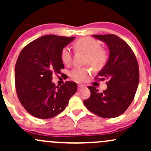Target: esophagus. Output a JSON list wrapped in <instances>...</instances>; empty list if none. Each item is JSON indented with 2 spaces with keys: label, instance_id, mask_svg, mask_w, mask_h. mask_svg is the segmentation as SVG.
Here are the masks:
<instances>
[{
  "label": "esophagus",
  "instance_id": "34e87169",
  "mask_svg": "<svg viewBox=\"0 0 151 151\" xmlns=\"http://www.w3.org/2000/svg\"><path fill=\"white\" fill-rule=\"evenodd\" d=\"M85 87V85H84V84H78V86H77V88H78V89H81V88H84Z\"/></svg>",
  "mask_w": 151,
  "mask_h": 151
}]
</instances>
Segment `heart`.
I'll return each instance as SVG.
<instances>
[{
    "label": "heart",
    "mask_w": 151,
    "mask_h": 151,
    "mask_svg": "<svg viewBox=\"0 0 151 151\" xmlns=\"http://www.w3.org/2000/svg\"><path fill=\"white\" fill-rule=\"evenodd\" d=\"M73 47L76 52L86 53L85 63L89 64L95 70H100L104 67L108 60V55L104 49L101 47V44L96 40L90 37H81L74 42ZM60 58L65 65L72 64V55L70 50L64 47L60 53ZM91 72L90 66L77 67L71 71L70 77L77 81H84Z\"/></svg>",
    "instance_id": "1"
}]
</instances>
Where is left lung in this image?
I'll list each match as a JSON object with an SVG mask.
<instances>
[{"label": "left lung", "mask_w": 151, "mask_h": 151, "mask_svg": "<svg viewBox=\"0 0 151 151\" xmlns=\"http://www.w3.org/2000/svg\"><path fill=\"white\" fill-rule=\"evenodd\" d=\"M107 44L110 55L106 65L95 77L107 80V89L99 92L89 86L91 95L84 104L90 111L102 118H115L129 108L134 99L139 82V67L129 45L115 35H94Z\"/></svg>", "instance_id": "1"}]
</instances>
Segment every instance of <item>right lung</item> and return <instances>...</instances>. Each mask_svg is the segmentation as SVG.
Here are the masks:
<instances>
[{
	"label": "right lung",
	"mask_w": 151,
	"mask_h": 151,
	"mask_svg": "<svg viewBox=\"0 0 151 151\" xmlns=\"http://www.w3.org/2000/svg\"><path fill=\"white\" fill-rule=\"evenodd\" d=\"M74 37L48 35L24 47L15 67V84L20 104L33 116L47 119L65 110L77 91V83L60 86L52 82V74L65 68L60 58L64 47Z\"/></svg>",
	"instance_id": "obj_1"
}]
</instances>
